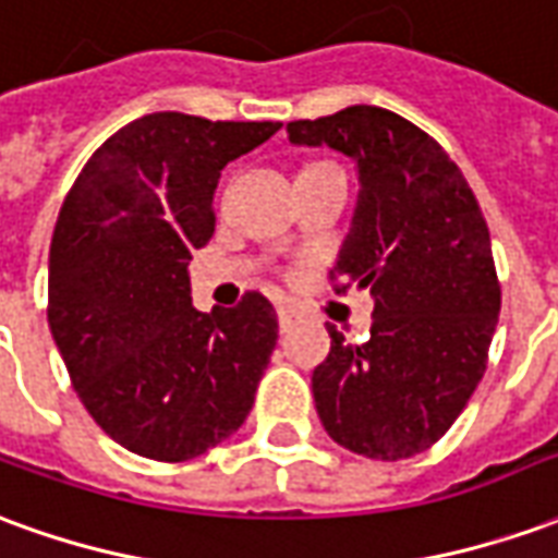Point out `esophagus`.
<instances>
[{
  "instance_id": "obj_1",
  "label": "esophagus",
  "mask_w": 558,
  "mask_h": 558,
  "mask_svg": "<svg viewBox=\"0 0 558 558\" xmlns=\"http://www.w3.org/2000/svg\"><path fill=\"white\" fill-rule=\"evenodd\" d=\"M295 319H299V314L292 311L290 304H278V326H280V331H290V328L295 326Z\"/></svg>"
}]
</instances>
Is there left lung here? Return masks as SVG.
<instances>
[{"label": "left lung", "instance_id": "left-lung-1", "mask_svg": "<svg viewBox=\"0 0 558 558\" xmlns=\"http://www.w3.org/2000/svg\"><path fill=\"white\" fill-rule=\"evenodd\" d=\"M295 146L355 160L359 203L331 268L335 292L371 287V340L328 326L314 371L328 436L371 460H403L439 442L487 371L502 290L487 220L433 137L383 107H347L287 125Z\"/></svg>", "mask_w": 558, "mask_h": 558}]
</instances>
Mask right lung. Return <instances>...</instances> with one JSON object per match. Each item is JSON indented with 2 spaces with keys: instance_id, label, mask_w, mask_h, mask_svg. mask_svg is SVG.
<instances>
[{
  "instance_id": "1",
  "label": "right lung",
  "mask_w": 558,
  "mask_h": 558,
  "mask_svg": "<svg viewBox=\"0 0 558 558\" xmlns=\"http://www.w3.org/2000/svg\"><path fill=\"white\" fill-rule=\"evenodd\" d=\"M278 128L148 113L86 160L62 203L47 323L83 407L134 454L194 460L254 407L278 314L259 292L199 314L187 263L215 232L220 170Z\"/></svg>"
}]
</instances>
